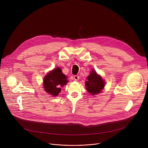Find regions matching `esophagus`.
Instances as JSON below:
<instances>
[{"label":"esophagus","instance_id":"1","mask_svg":"<svg viewBox=\"0 0 148 148\" xmlns=\"http://www.w3.org/2000/svg\"><path fill=\"white\" fill-rule=\"evenodd\" d=\"M73 79H74L75 80L77 81V80L79 79V76L78 75H75V76H73Z\"/></svg>","mask_w":148,"mask_h":148}]
</instances>
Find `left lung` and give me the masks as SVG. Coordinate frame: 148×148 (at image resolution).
Returning <instances> with one entry per match:
<instances>
[{
  "label": "left lung",
  "mask_w": 148,
  "mask_h": 148,
  "mask_svg": "<svg viewBox=\"0 0 148 148\" xmlns=\"http://www.w3.org/2000/svg\"><path fill=\"white\" fill-rule=\"evenodd\" d=\"M104 80L94 70L87 77V81L85 82L87 90L92 95L100 93L104 87Z\"/></svg>",
  "instance_id": "obj_1"
}]
</instances>
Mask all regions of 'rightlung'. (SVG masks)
I'll return each mask as SVG.
<instances>
[{
	"label": "right lung",
	"instance_id": "add662e5",
	"mask_svg": "<svg viewBox=\"0 0 148 148\" xmlns=\"http://www.w3.org/2000/svg\"><path fill=\"white\" fill-rule=\"evenodd\" d=\"M66 77L59 68L48 73L44 79L45 90L53 96H56L61 91V88L67 84Z\"/></svg>",
	"mask_w": 148,
	"mask_h": 148
}]
</instances>
